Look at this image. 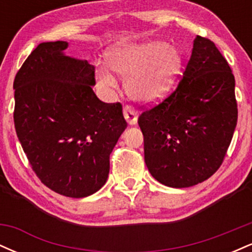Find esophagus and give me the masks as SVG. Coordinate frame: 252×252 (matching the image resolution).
<instances>
[{
	"label": "esophagus",
	"mask_w": 252,
	"mask_h": 252,
	"mask_svg": "<svg viewBox=\"0 0 252 252\" xmlns=\"http://www.w3.org/2000/svg\"><path fill=\"white\" fill-rule=\"evenodd\" d=\"M123 114H124V118L126 120L130 126H134V124L137 123V114L135 112V110L131 108V106L126 105L123 109Z\"/></svg>",
	"instance_id": "esophagus-1"
}]
</instances>
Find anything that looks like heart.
Instances as JSON below:
<instances>
[{
  "label": "heart",
  "instance_id": "heart-1",
  "mask_svg": "<svg viewBox=\"0 0 252 252\" xmlns=\"http://www.w3.org/2000/svg\"><path fill=\"white\" fill-rule=\"evenodd\" d=\"M109 67L126 79L131 99L150 104L166 96L181 70V57L175 48L160 41L121 43L106 56ZM97 79L105 88H115L116 78L105 68L97 71Z\"/></svg>",
  "mask_w": 252,
  "mask_h": 252
}]
</instances>
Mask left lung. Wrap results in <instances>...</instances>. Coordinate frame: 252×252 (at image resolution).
<instances>
[{"label":"left lung","mask_w":252,"mask_h":252,"mask_svg":"<svg viewBox=\"0 0 252 252\" xmlns=\"http://www.w3.org/2000/svg\"><path fill=\"white\" fill-rule=\"evenodd\" d=\"M237 117L232 71L215 43L198 35L175 91L138 117L150 174L173 189L207 180L226 155Z\"/></svg>","instance_id":"left-lung-1"}]
</instances>
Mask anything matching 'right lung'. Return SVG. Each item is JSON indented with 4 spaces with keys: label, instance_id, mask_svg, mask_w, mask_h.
<instances>
[{
    "label": "right lung",
    "instance_id": "1",
    "mask_svg": "<svg viewBox=\"0 0 252 252\" xmlns=\"http://www.w3.org/2000/svg\"><path fill=\"white\" fill-rule=\"evenodd\" d=\"M66 41L42 42L14 80V123L32 168L59 194L84 198L104 186L110 154L126 128L122 104L92 90L94 66L63 54Z\"/></svg>",
    "mask_w": 252,
    "mask_h": 252
}]
</instances>
